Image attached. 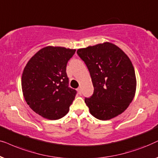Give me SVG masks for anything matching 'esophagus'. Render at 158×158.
Segmentation results:
<instances>
[{
  "mask_svg": "<svg viewBox=\"0 0 158 158\" xmlns=\"http://www.w3.org/2000/svg\"><path fill=\"white\" fill-rule=\"evenodd\" d=\"M77 92H78V93H79V94H81V88L80 87H79V88H77Z\"/></svg>",
  "mask_w": 158,
  "mask_h": 158,
  "instance_id": "1",
  "label": "esophagus"
}]
</instances>
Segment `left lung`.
Masks as SVG:
<instances>
[{
	"mask_svg": "<svg viewBox=\"0 0 158 158\" xmlns=\"http://www.w3.org/2000/svg\"><path fill=\"white\" fill-rule=\"evenodd\" d=\"M77 54L87 65L94 87L92 96L85 98L89 113L106 121L124 112L136 89L135 71L127 55L109 42L79 48Z\"/></svg>",
	"mask_w": 158,
	"mask_h": 158,
	"instance_id": "8db88e82",
	"label": "left lung"
}]
</instances>
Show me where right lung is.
<instances>
[{"mask_svg":"<svg viewBox=\"0 0 158 158\" xmlns=\"http://www.w3.org/2000/svg\"><path fill=\"white\" fill-rule=\"evenodd\" d=\"M75 49L58 46L42 48L25 66L22 89L27 103L44 118L58 120L65 116L77 91L69 87L68 60Z\"/></svg>","mask_w":158,"mask_h":158,"instance_id":"right-lung-1","label":"right lung"}]
</instances>
